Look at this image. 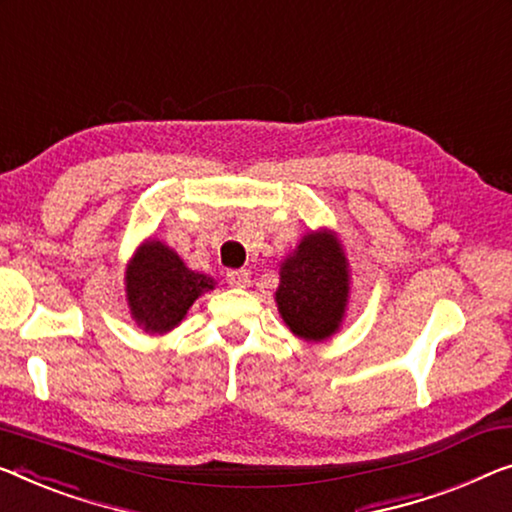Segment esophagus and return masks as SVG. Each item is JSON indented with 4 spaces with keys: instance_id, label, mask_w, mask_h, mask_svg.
<instances>
[{
    "instance_id": "1",
    "label": "esophagus",
    "mask_w": 512,
    "mask_h": 512,
    "mask_svg": "<svg viewBox=\"0 0 512 512\" xmlns=\"http://www.w3.org/2000/svg\"><path fill=\"white\" fill-rule=\"evenodd\" d=\"M227 285L236 287V289H246L250 285V273L246 269H239V271H227Z\"/></svg>"
}]
</instances>
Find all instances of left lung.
Here are the masks:
<instances>
[{"instance_id": "left-lung-1", "label": "left lung", "mask_w": 512, "mask_h": 512, "mask_svg": "<svg viewBox=\"0 0 512 512\" xmlns=\"http://www.w3.org/2000/svg\"><path fill=\"white\" fill-rule=\"evenodd\" d=\"M276 305L296 338L324 342L347 317L352 273L340 236L326 227L301 236L299 246L280 262Z\"/></svg>"}]
</instances>
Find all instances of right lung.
<instances>
[{"label":"right lung","instance_id":"right-lung-1","mask_svg":"<svg viewBox=\"0 0 512 512\" xmlns=\"http://www.w3.org/2000/svg\"><path fill=\"white\" fill-rule=\"evenodd\" d=\"M126 301L133 322L149 335H163L183 322L202 294L216 287L207 273L188 269L174 248L147 239L126 264Z\"/></svg>","mask_w":512,"mask_h":512}]
</instances>
